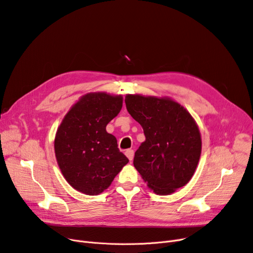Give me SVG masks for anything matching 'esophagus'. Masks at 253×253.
I'll return each mask as SVG.
<instances>
[{
    "instance_id": "obj_1",
    "label": "esophagus",
    "mask_w": 253,
    "mask_h": 253,
    "mask_svg": "<svg viewBox=\"0 0 253 253\" xmlns=\"http://www.w3.org/2000/svg\"><path fill=\"white\" fill-rule=\"evenodd\" d=\"M126 156L127 157V159L129 161H132L133 158H134V150L133 149H127L126 150Z\"/></svg>"
}]
</instances>
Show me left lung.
Wrapping results in <instances>:
<instances>
[{"label": "left lung", "mask_w": 253, "mask_h": 253, "mask_svg": "<svg viewBox=\"0 0 253 253\" xmlns=\"http://www.w3.org/2000/svg\"><path fill=\"white\" fill-rule=\"evenodd\" d=\"M126 106L145 135L135 153V168L156 194H172L189 183L200 159L201 136L195 119L167 96L126 94Z\"/></svg>", "instance_id": "obj_1"}]
</instances>
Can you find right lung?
Returning <instances> with one entry per match:
<instances>
[{
    "label": "right lung",
    "mask_w": 253,
    "mask_h": 253,
    "mask_svg": "<svg viewBox=\"0 0 253 253\" xmlns=\"http://www.w3.org/2000/svg\"><path fill=\"white\" fill-rule=\"evenodd\" d=\"M124 97L107 92L81 96L69 109L55 136V156L67 183L86 195H98L127 164L117 140L106 130L118 115Z\"/></svg>",
    "instance_id": "1"
}]
</instances>
